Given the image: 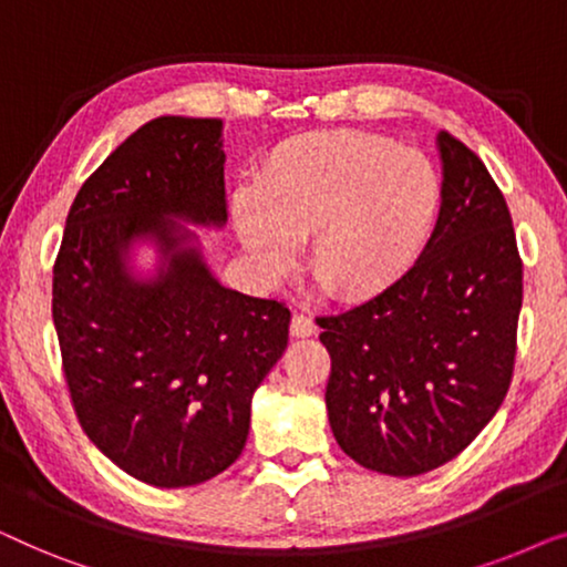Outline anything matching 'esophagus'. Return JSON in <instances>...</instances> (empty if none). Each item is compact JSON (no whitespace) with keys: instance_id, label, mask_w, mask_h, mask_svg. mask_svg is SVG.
<instances>
[{"instance_id":"1","label":"esophagus","mask_w":567,"mask_h":567,"mask_svg":"<svg viewBox=\"0 0 567 567\" xmlns=\"http://www.w3.org/2000/svg\"><path fill=\"white\" fill-rule=\"evenodd\" d=\"M315 322H312V317H307V315H293L291 317V336L293 338H309V336H315Z\"/></svg>"}]
</instances>
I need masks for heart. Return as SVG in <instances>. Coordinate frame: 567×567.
Wrapping results in <instances>:
<instances>
[{
  "label": "heart",
  "mask_w": 567,
  "mask_h": 567,
  "mask_svg": "<svg viewBox=\"0 0 567 567\" xmlns=\"http://www.w3.org/2000/svg\"><path fill=\"white\" fill-rule=\"evenodd\" d=\"M439 175L423 152L361 131L278 144L239 200L235 227L262 276L289 274L297 245L320 289L371 299L421 255L439 212Z\"/></svg>",
  "instance_id": "heart-1"
}]
</instances>
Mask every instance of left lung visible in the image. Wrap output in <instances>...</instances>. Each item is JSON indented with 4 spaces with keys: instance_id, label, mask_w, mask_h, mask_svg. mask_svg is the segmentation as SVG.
Here are the masks:
<instances>
[{
    "instance_id": "obj_1",
    "label": "left lung",
    "mask_w": 567,
    "mask_h": 567,
    "mask_svg": "<svg viewBox=\"0 0 567 567\" xmlns=\"http://www.w3.org/2000/svg\"><path fill=\"white\" fill-rule=\"evenodd\" d=\"M439 152L441 212L415 266L374 299L317 317L332 436L394 477L464 452L514 377L524 270L506 198L460 138L441 131Z\"/></svg>"
}]
</instances>
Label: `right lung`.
<instances>
[{"label": "right lung", "instance_id": "1", "mask_svg": "<svg viewBox=\"0 0 567 567\" xmlns=\"http://www.w3.org/2000/svg\"><path fill=\"white\" fill-rule=\"evenodd\" d=\"M219 118L162 115L76 193L53 262V324L74 413L92 444L157 487L206 483L243 454L250 402L289 343L284 301L227 289L200 227L227 224ZM158 245V276L127 252Z\"/></svg>", "mask_w": 567, "mask_h": 567}]
</instances>
